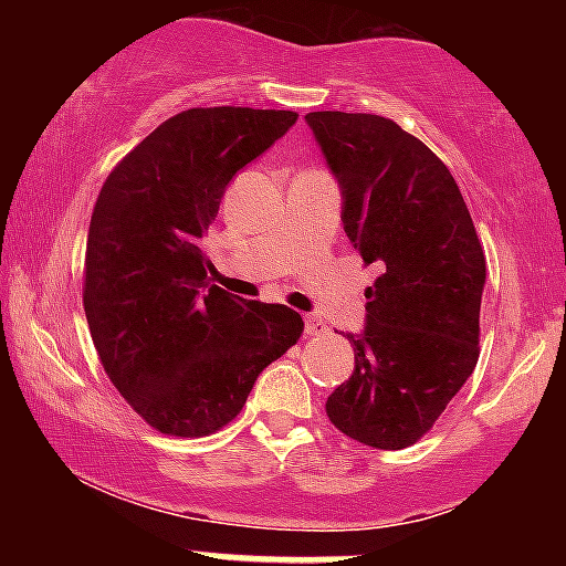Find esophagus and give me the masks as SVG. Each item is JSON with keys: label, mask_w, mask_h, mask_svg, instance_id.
<instances>
[{"label": "esophagus", "mask_w": 566, "mask_h": 566, "mask_svg": "<svg viewBox=\"0 0 566 566\" xmlns=\"http://www.w3.org/2000/svg\"><path fill=\"white\" fill-rule=\"evenodd\" d=\"M324 333H327V324H324L322 316L316 314L305 316V337H319Z\"/></svg>", "instance_id": "1"}]
</instances>
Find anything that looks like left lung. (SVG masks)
<instances>
[{"mask_svg": "<svg viewBox=\"0 0 566 566\" xmlns=\"http://www.w3.org/2000/svg\"><path fill=\"white\" fill-rule=\"evenodd\" d=\"M343 191V229L380 276L354 373L327 418L375 450L431 431L479 359L484 250L463 193L423 140L378 114H305Z\"/></svg>", "mask_w": 566, "mask_h": 566, "instance_id": "obj_1", "label": "left lung"}]
</instances>
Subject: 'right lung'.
<instances>
[{"instance_id": "1", "label": "right lung", "mask_w": 566, "mask_h": 566, "mask_svg": "<svg viewBox=\"0 0 566 566\" xmlns=\"http://www.w3.org/2000/svg\"><path fill=\"white\" fill-rule=\"evenodd\" d=\"M274 108H188L108 172L84 255V314L116 391L165 437L242 412L258 375L303 335L287 305L207 287L201 233L229 180L295 125Z\"/></svg>"}]
</instances>
